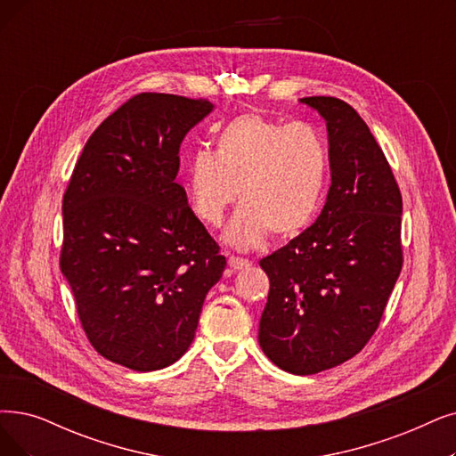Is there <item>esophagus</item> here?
Returning <instances> with one entry per match:
<instances>
[{
  "instance_id": "esophagus-1",
  "label": "esophagus",
  "mask_w": 456,
  "mask_h": 456,
  "mask_svg": "<svg viewBox=\"0 0 456 456\" xmlns=\"http://www.w3.org/2000/svg\"><path fill=\"white\" fill-rule=\"evenodd\" d=\"M228 265L235 271H243V269H248L250 267V262L248 260H243V258H238V256H230L228 258Z\"/></svg>"
}]
</instances>
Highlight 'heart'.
I'll return each instance as SVG.
<instances>
[{
	"instance_id": "b5f03b06",
	"label": "heart",
	"mask_w": 456,
	"mask_h": 456,
	"mask_svg": "<svg viewBox=\"0 0 456 456\" xmlns=\"http://www.w3.org/2000/svg\"><path fill=\"white\" fill-rule=\"evenodd\" d=\"M327 177L330 150L316 126L243 114L216 133L213 153L198 150L189 157L185 189L192 213L213 228L240 192L243 206L226 226L224 241L247 250L271 232L288 240L311 224Z\"/></svg>"
}]
</instances>
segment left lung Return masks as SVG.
Returning a JSON list of instances; mask_svg holds the SVG:
<instances>
[{"instance_id":"8db88e82","label":"left lung","mask_w":456,"mask_h":456,"mask_svg":"<svg viewBox=\"0 0 456 456\" xmlns=\"http://www.w3.org/2000/svg\"><path fill=\"white\" fill-rule=\"evenodd\" d=\"M327 125L331 187L316 223L260 262L269 296L258 342L291 374H316L362 350L403 269L400 196L367 123L335 97H305Z\"/></svg>"}]
</instances>
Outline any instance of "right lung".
Here are the masks:
<instances>
[{"label": "right lung", "mask_w": 456, "mask_h": 456, "mask_svg": "<svg viewBox=\"0 0 456 456\" xmlns=\"http://www.w3.org/2000/svg\"><path fill=\"white\" fill-rule=\"evenodd\" d=\"M209 101L140 94L89 136L63 196L61 273L84 331L106 359L138 372L183 355L226 258L175 175Z\"/></svg>", "instance_id": "obj_1"}]
</instances>
